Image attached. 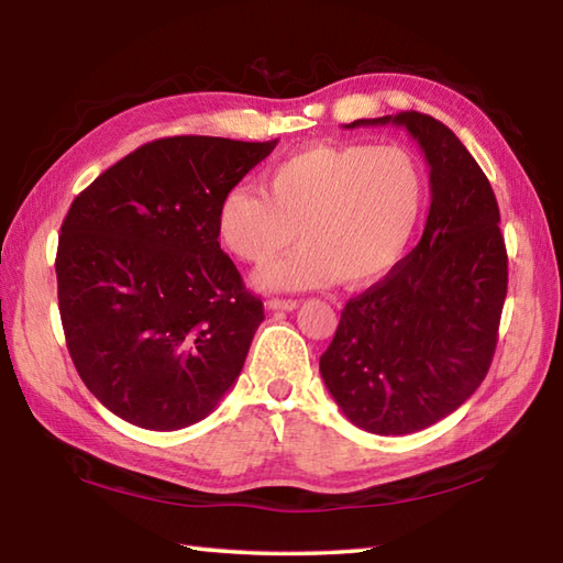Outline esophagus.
Segmentation results:
<instances>
[{"mask_svg":"<svg viewBox=\"0 0 563 563\" xmlns=\"http://www.w3.org/2000/svg\"><path fill=\"white\" fill-rule=\"evenodd\" d=\"M268 309H273V312H278V309H285V312H292V309H297V300H280V297H271V300L266 302Z\"/></svg>","mask_w":563,"mask_h":563,"instance_id":"esophagus-1","label":"esophagus"}]
</instances>
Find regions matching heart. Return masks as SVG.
Wrapping results in <instances>:
<instances>
[{"instance_id": "heart-1", "label": "heart", "mask_w": 563, "mask_h": 563, "mask_svg": "<svg viewBox=\"0 0 563 563\" xmlns=\"http://www.w3.org/2000/svg\"><path fill=\"white\" fill-rule=\"evenodd\" d=\"M266 194L234 188L218 206V236L244 263L288 256L256 273L263 290L367 285L404 256L423 208V172L401 147L314 145L280 162Z\"/></svg>"}]
</instances>
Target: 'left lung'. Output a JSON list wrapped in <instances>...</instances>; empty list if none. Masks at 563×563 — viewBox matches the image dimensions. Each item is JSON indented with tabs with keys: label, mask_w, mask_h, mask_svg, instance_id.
Wrapping results in <instances>:
<instances>
[{
	"label": "left lung",
	"mask_w": 563,
	"mask_h": 563,
	"mask_svg": "<svg viewBox=\"0 0 563 563\" xmlns=\"http://www.w3.org/2000/svg\"><path fill=\"white\" fill-rule=\"evenodd\" d=\"M406 128L430 166L421 242L353 297L319 361L343 416L377 435H409L457 411L494 361L508 290L498 202L450 128L418 111L345 128Z\"/></svg>",
	"instance_id": "8db88e82"
}]
</instances>
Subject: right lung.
I'll list each match as a JSON object with an SVG mask.
<instances>
[{
    "instance_id": "right-lung-1",
    "label": "right lung",
    "mask_w": 563,
    "mask_h": 563,
    "mask_svg": "<svg viewBox=\"0 0 563 563\" xmlns=\"http://www.w3.org/2000/svg\"><path fill=\"white\" fill-rule=\"evenodd\" d=\"M278 145L178 135L128 154L71 202L55 273L67 349L118 418L178 430L242 373L263 305L218 242V206Z\"/></svg>"
}]
</instances>
